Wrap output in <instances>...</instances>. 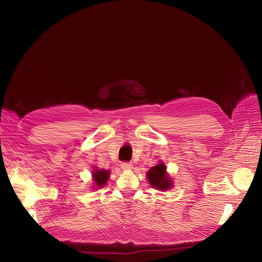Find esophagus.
Wrapping results in <instances>:
<instances>
[{
	"instance_id": "obj_1",
	"label": "esophagus",
	"mask_w": 262,
	"mask_h": 262,
	"mask_svg": "<svg viewBox=\"0 0 262 262\" xmlns=\"http://www.w3.org/2000/svg\"><path fill=\"white\" fill-rule=\"evenodd\" d=\"M121 167H122L123 169H131V168H132V164L129 163V162H123V163L121 164Z\"/></svg>"
}]
</instances>
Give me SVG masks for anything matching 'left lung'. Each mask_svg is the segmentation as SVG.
I'll return each mask as SVG.
<instances>
[{"label": "left lung", "mask_w": 262, "mask_h": 262, "mask_svg": "<svg viewBox=\"0 0 262 262\" xmlns=\"http://www.w3.org/2000/svg\"><path fill=\"white\" fill-rule=\"evenodd\" d=\"M147 179L150 186L158 190H167L171 187V181L166 175V167L163 163L153 166L147 172Z\"/></svg>", "instance_id": "1"}]
</instances>
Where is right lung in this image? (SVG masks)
Returning a JSON list of instances; mask_svg holds the SVG:
<instances>
[{
    "instance_id": "right-lung-1",
    "label": "right lung",
    "mask_w": 262,
    "mask_h": 262,
    "mask_svg": "<svg viewBox=\"0 0 262 262\" xmlns=\"http://www.w3.org/2000/svg\"><path fill=\"white\" fill-rule=\"evenodd\" d=\"M109 171L108 170H99V169H96L94 170V173H93V177H94V180L95 182H96L97 187H102L106 185V182L108 180V177H109Z\"/></svg>"
}]
</instances>
